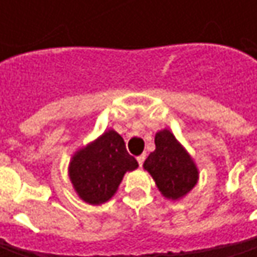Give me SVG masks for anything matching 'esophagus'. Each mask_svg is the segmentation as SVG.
Segmentation results:
<instances>
[{
	"label": "esophagus",
	"instance_id": "esophagus-1",
	"mask_svg": "<svg viewBox=\"0 0 257 257\" xmlns=\"http://www.w3.org/2000/svg\"><path fill=\"white\" fill-rule=\"evenodd\" d=\"M144 160H146V154H142V156H139V157H137V162H139V164H140V167L143 166Z\"/></svg>",
	"mask_w": 257,
	"mask_h": 257
}]
</instances>
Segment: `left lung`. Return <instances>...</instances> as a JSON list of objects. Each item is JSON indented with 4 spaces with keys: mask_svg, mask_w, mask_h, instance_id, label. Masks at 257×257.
Returning <instances> with one entry per match:
<instances>
[{
    "mask_svg": "<svg viewBox=\"0 0 257 257\" xmlns=\"http://www.w3.org/2000/svg\"><path fill=\"white\" fill-rule=\"evenodd\" d=\"M154 143L156 150L146 159L144 170L152 174L166 199L179 200L197 184L199 170L196 163L167 128L156 133Z\"/></svg>",
    "mask_w": 257,
    "mask_h": 257,
    "instance_id": "obj_1",
    "label": "left lung"
}]
</instances>
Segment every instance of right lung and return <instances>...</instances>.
<instances>
[{"mask_svg": "<svg viewBox=\"0 0 257 257\" xmlns=\"http://www.w3.org/2000/svg\"><path fill=\"white\" fill-rule=\"evenodd\" d=\"M137 167V160L125 150L123 137L108 130L75 152L68 166V176L81 200L103 204L117 192L125 172Z\"/></svg>", "mask_w": 257, "mask_h": 257, "instance_id": "obj_1", "label": "right lung"}]
</instances>
